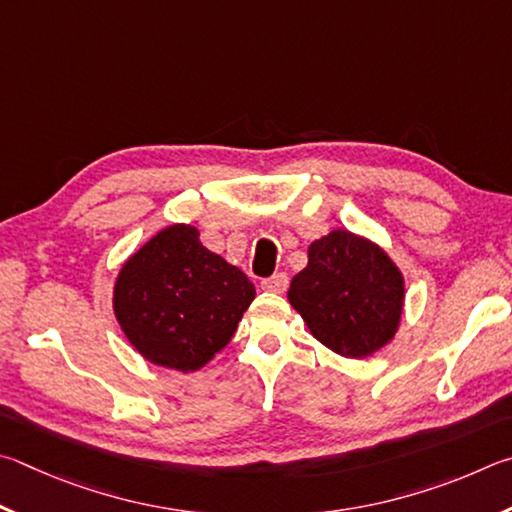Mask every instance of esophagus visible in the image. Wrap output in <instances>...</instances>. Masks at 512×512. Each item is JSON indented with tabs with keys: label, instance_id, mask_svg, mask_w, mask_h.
<instances>
[{
	"label": "esophagus",
	"instance_id": "34e87169",
	"mask_svg": "<svg viewBox=\"0 0 512 512\" xmlns=\"http://www.w3.org/2000/svg\"><path fill=\"white\" fill-rule=\"evenodd\" d=\"M261 290L263 292H272V294H283L285 290H288V276L281 272V274L270 276V279H263L261 281Z\"/></svg>",
	"mask_w": 512,
	"mask_h": 512
}]
</instances>
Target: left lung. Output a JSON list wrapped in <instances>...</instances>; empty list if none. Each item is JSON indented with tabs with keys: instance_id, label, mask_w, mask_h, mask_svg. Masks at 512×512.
<instances>
[{
	"instance_id": "obj_1",
	"label": "left lung",
	"mask_w": 512,
	"mask_h": 512,
	"mask_svg": "<svg viewBox=\"0 0 512 512\" xmlns=\"http://www.w3.org/2000/svg\"><path fill=\"white\" fill-rule=\"evenodd\" d=\"M290 306L330 351L362 360L396 337L405 310V276L378 242L333 229L308 247Z\"/></svg>"
}]
</instances>
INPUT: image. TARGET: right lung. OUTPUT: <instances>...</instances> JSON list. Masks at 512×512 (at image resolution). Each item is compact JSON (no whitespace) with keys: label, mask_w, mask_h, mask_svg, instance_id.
I'll return each instance as SVG.
<instances>
[{"label":"right lung","mask_w":512,"mask_h":512,"mask_svg":"<svg viewBox=\"0 0 512 512\" xmlns=\"http://www.w3.org/2000/svg\"><path fill=\"white\" fill-rule=\"evenodd\" d=\"M254 297L247 276L206 249L197 227L175 222L121 265L112 310L143 360L195 373L231 342Z\"/></svg>","instance_id":"1"}]
</instances>
